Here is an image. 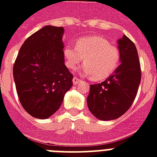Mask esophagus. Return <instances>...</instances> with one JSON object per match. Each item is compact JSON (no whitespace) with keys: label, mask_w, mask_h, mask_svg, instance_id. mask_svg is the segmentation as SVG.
<instances>
[{"label":"esophagus","mask_w":157,"mask_h":157,"mask_svg":"<svg viewBox=\"0 0 157 157\" xmlns=\"http://www.w3.org/2000/svg\"><path fill=\"white\" fill-rule=\"evenodd\" d=\"M72 81H73L74 85H76V84L80 83V82H81V79H79L78 77H76V76H75V77H74V78H73V80H72Z\"/></svg>","instance_id":"esophagus-1"}]
</instances>
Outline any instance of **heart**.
Returning <instances> with one entry per match:
<instances>
[{
	"label": "heart",
	"mask_w": 157,
	"mask_h": 157,
	"mask_svg": "<svg viewBox=\"0 0 157 157\" xmlns=\"http://www.w3.org/2000/svg\"><path fill=\"white\" fill-rule=\"evenodd\" d=\"M63 54L70 69H76L85 58L84 71L94 81L104 80L111 76L121 59L119 49L98 36L80 38L76 46L67 45L64 48Z\"/></svg>",
	"instance_id": "heart-1"
}]
</instances>
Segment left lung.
<instances>
[{
  "label": "left lung",
  "mask_w": 157,
  "mask_h": 157,
  "mask_svg": "<svg viewBox=\"0 0 157 157\" xmlns=\"http://www.w3.org/2000/svg\"><path fill=\"white\" fill-rule=\"evenodd\" d=\"M121 63L104 81L91 85L87 104L101 121L117 119L134 103L141 81V67L136 46L125 35L118 40Z\"/></svg>",
  "instance_id": "8db88e82"
}]
</instances>
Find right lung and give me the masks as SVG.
<instances>
[{
    "mask_svg": "<svg viewBox=\"0 0 157 157\" xmlns=\"http://www.w3.org/2000/svg\"><path fill=\"white\" fill-rule=\"evenodd\" d=\"M63 28L47 25L31 35L13 67L16 90L26 112L46 119L57 112L72 86L73 75L64 64Z\"/></svg>",
    "mask_w": 157,
    "mask_h": 157,
    "instance_id": "1",
    "label": "right lung"
}]
</instances>
